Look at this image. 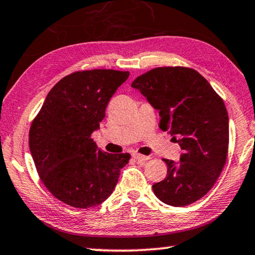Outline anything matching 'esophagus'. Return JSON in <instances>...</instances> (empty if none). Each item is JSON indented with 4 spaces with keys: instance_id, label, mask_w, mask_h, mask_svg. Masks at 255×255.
Segmentation results:
<instances>
[{
    "instance_id": "34e87169",
    "label": "esophagus",
    "mask_w": 255,
    "mask_h": 255,
    "mask_svg": "<svg viewBox=\"0 0 255 255\" xmlns=\"http://www.w3.org/2000/svg\"><path fill=\"white\" fill-rule=\"evenodd\" d=\"M132 157H134V159L137 161H147L149 159L148 156L142 155V154H139V153H134V154H132Z\"/></svg>"
}]
</instances>
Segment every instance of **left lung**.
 <instances>
[{"instance_id":"left-lung-1","label":"left lung","mask_w":255,"mask_h":255,"mask_svg":"<svg viewBox=\"0 0 255 255\" xmlns=\"http://www.w3.org/2000/svg\"><path fill=\"white\" fill-rule=\"evenodd\" d=\"M131 87L159 110L163 131L183 153L167 160V177L152 186L155 196L171 207H186L203 197L220 176L229 142L224 101L207 79L184 67L155 68L137 77Z\"/></svg>"}]
</instances>
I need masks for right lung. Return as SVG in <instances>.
I'll list each match as a JSON object with an SVG mask.
<instances>
[{
	"label": "right lung",
	"mask_w": 255,
	"mask_h": 255,
	"mask_svg": "<svg viewBox=\"0 0 255 255\" xmlns=\"http://www.w3.org/2000/svg\"><path fill=\"white\" fill-rule=\"evenodd\" d=\"M128 76V71L106 69L66 76L48 92L31 124L29 149L35 167L45 187L63 203L93 208L115 191L130 154L103 153L91 135Z\"/></svg>",
	"instance_id": "right-lung-1"
}]
</instances>
